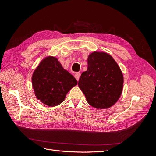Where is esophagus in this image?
<instances>
[{
    "mask_svg": "<svg viewBox=\"0 0 156 156\" xmlns=\"http://www.w3.org/2000/svg\"><path fill=\"white\" fill-rule=\"evenodd\" d=\"M80 75H81V73H79V72L75 73L74 77H75V79H77V81H79V78H80Z\"/></svg>",
    "mask_w": 156,
    "mask_h": 156,
    "instance_id": "1",
    "label": "esophagus"
}]
</instances>
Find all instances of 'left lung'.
<instances>
[{"instance_id": "8db88e82", "label": "left lung", "mask_w": 156, "mask_h": 156, "mask_svg": "<svg viewBox=\"0 0 156 156\" xmlns=\"http://www.w3.org/2000/svg\"><path fill=\"white\" fill-rule=\"evenodd\" d=\"M87 62V70L82 73L79 87L91 106L100 109L112 107L119 100L123 89L124 77L120 67L104 52H93Z\"/></svg>"}]
</instances>
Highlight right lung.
<instances>
[{"mask_svg":"<svg viewBox=\"0 0 156 156\" xmlns=\"http://www.w3.org/2000/svg\"><path fill=\"white\" fill-rule=\"evenodd\" d=\"M32 87L37 100L49 107L63 102L67 93L77 84V81L63 68L57 58L47 56L34 70Z\"/></svg>","mask_w":156,"mask_h":156,"instance_id":"add662e5","label":"right lung"}]
</instances>
